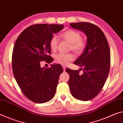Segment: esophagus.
Here are the masks:
<instances>
[{
    "label": "esophagus",
    "mask_w": 123,
    "mask_h": 123,
    "mask_svg": "<svg viewBox=\"0 0 123 123\" xmlns=\"http://www.w3.org/2000/svg\"><path fill=\"white\" fill-rule=\"evenodd\" d=\"M63 70H64V71H65L66 67H65V66H63Z\"/></svg>",
    "instance_id": "obj_1"
}]
</instances>
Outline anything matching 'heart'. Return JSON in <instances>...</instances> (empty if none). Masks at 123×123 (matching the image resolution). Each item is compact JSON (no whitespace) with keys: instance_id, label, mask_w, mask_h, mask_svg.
<instances>
[{"instance_id":"heart-1","label":"heart","mask_w":123,"mask_h":123,"mask_svg":"<svg viewBox=\"0 0 123 123\" xmlns=\"http://www.w3.org/2000/svg\"><path fill=\"white\" fill-rule=\"evenodd\" d=\"M60 36L70 43V50H72L75 53L80 54L85 48L86 40L81 37V34L79 32L73 30H69L62 33ZM58 44L59 39L58 37L56 36H52L49 41V47L51 50L53 52L56 51L58 48ZM74 59V56L71 53H60L55 56V63L63 66L68 65Z\"/></svg>"}]
</instances>
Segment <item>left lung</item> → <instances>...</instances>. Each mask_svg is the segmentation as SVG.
I'll use <instances>...</instances> for the list:
<instances>
[{
  "mask_svg": "<svg viewBox=\"0 0 123 123\" xmlns=\"http://www.w3.org/2000/svg\"><path fill=\"white\" fill-rule=\"evenodd\" d=\"M71 27L84 32L87 41L84 52L74 64L82 67L84 73L68 68V81L74 97L83 101L96 97L102 89L108 76L111 64L110 49L102 31L93 24L87 22L70 24Z\"/></svg>",
  "mask_w": 123,
  "mask_h": 123,
  "instance_id": "1",
  "label": "left lung"
}]
</instances>
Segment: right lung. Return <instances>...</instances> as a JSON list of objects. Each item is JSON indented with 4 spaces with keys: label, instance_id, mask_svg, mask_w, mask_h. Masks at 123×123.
Returning <instances> with one entry per match:
<instances>
[{
    "label": "right lung",
    "instance_id": "1",
    "mask_svg": "<svg viewBox=\"0 0 123 123\" xmlns=\"http://www.w3.org/2000/svg\"><path fill=\"white\" fill-rule=\"evenodd\" d=\"M63 25L36 24L29 26L18 36L12 54L13 74L24 95L31 101L43 103L55 95L60 75L63 69L59 64L41 67V62L50 64L49 41Z\"/></svg>",
    "mask_w": 123,
    "mask_h": 123
}]
</instances>
